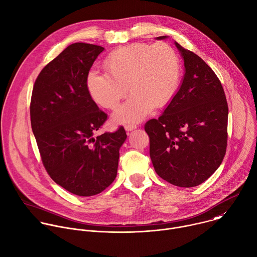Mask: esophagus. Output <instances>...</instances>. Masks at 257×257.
Instances as JSON below:
<instances>
[{
	"instance_id": "esophagus-1",
	"label": "esophagus",
	"mask_w": 257,
	"mask_h": 257,
	"mask_svg": "<svg viewBox=\"0 0 257 257\" xmlns=\"http://www.w3.org/2000/svg\"><path fill=\"white\" fill-rule=\"evenodd\" d=\"M136 128H137V126H136V125H133V124H132V125H126V126H125V130L128 131V132H129V131H132V130L136 129Z\"/></svg>"
}]
</instances>
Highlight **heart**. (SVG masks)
I'll return each instance as SVG.
<instances>
[{
  "instance_id": "1",
  "label": "heart",
  "mask_w": 257,
  "mask_h": 257,
  "mask_svg": "<svg viewBox=\"0 0 257 257\" xmlns=\"http://www.w3.org/2000/svg\"><path fill=\"white\" fill-rule=\"evenodd\" d=\"M104 66L107 72H89L87 88L92 99L109 110L118 107L129 89L132 95L112 117L118 124L139 123L153 107L166 105L174 97L181 78L179 55L163 42L120 47L107 56Z\"/></svg>"
}]
</instances>
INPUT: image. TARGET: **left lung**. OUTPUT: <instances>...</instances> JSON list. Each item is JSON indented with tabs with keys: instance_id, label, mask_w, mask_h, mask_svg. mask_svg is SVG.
I'll return each mask as SVG.
<instances>
[{
	"instance_id": "8db88e82",
	"label": "left lung",
	"mask_w": 257,
	"mask_h": 257,
	"mask_svg": "<svg viewBox=\"0 0 257 257\" xmlns=\"http://www.w3.org/2000/svg\"><path fill=\"white\" fill-rule=\"evenodd\" d=\"M175 44L184 60L183 81L160 117L145 124V131L156 174L174 186L192 188L208 180L222 163L228 105L213 69L196 53Z\"/></svg>"
}]
</instances>
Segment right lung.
I'll list each match as a JSON object with an SVG mask.
<instances>
[{
  "label": "right lung",
  "instance_id": "1",
  "mask_svg": "<svg viewBox=\"0 0 257 257\" xmlns=\"http://www.w3.org/2000/svg\"><path fill=\"white\" fill-rule=\"evenodd\" d=\"M104 47L67 46L37 76L30 104L32 131L50 178L71 194L102 193L117 177L123 127L95 138L107 120L87 88V76Z\"/></svg>",
  "mask_w": 257,
  "mask_h": 257
}]
</instances>
